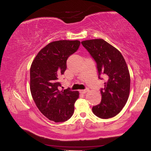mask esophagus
<instances>
[{
	"mask_svg": "<svg viewBox=\"0 0 151 151\" xmlns=\"http://www.w3.org/2000/svg\"><path fill=\"white\" fill-rule=\"evenodd\" d=\"M88 91V89L86 88V89H85V90H80V92L82 93V94H85V93H86Z\"/></svg>",
	"mask_w": 151,
	"mask_h": 151,
	"instance_id": "34e87169",
	"label": "esophagus"
}]
</instances>
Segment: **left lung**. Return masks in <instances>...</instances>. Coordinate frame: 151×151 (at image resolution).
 <instances>
[{"label":"left lung","instance_id":"obj_1","mask_svg":"<svg viewBox=\"0 0 151 151\" xmlns=\"http://www.w3.org/2000/svg\"><path fill=\"white\" fill-rule=\"evenodd\" d=\"M84 47L96 63L98 78H105L101 88L102 100L92 107L97 117L108 119L118 114L128 100L130 91V75L122 53L102 39L83 41Z\"/></svg>","mask_w":151,"mask_h":151}]
</instances>
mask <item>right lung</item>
Listing matches in <instances>:
<instances>
[{"label":"right lung","mask_w":151,"mask_h":151,"mask_svg":"<svg viewBox=\"0 0 151 151\" xmlns=\"http://www.w3.org/2000/svg\"><path fill=\"white\" fill-rule=\"evenodd\" d=\"M78 40H59L43 47L30 68V91L37 108L51 121L64 122L70 119L78 98V91L59 90L58 79L67 68L68 57L78 50Z\"/></svg>","instance_id":"1"}]
</instances>
